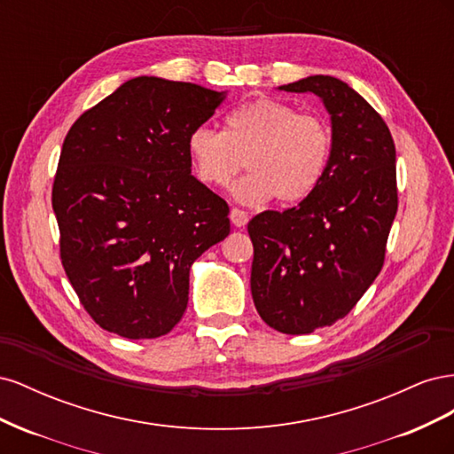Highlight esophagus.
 <instances>
[{
	"instance_id": "1",
	"label": "esophagus",
	"mask_w": 454,
	"mask_h": 454,
	"mask_svg": "<svg viewBox=\"0 0 454 454\" xmlns=\"http://www.w3.org/2000/svg\"><path fill=\"white\" fill-rule=\"evenodd\" d=\"M231 222L235 227H244L248 223V212H244L240 208H232L231 210Z\"/></svg>"
}]
</instances>
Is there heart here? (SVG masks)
I'll use <instances>...</instances> for the list:
<instances>
[{"instance_id":"1","label":"heart","mask_w":454,"mask_h":454,"mask_svg":"<svg viewBox=\"0 0 454 454\" xmlns=\"http://www.w3.org/2000/svg\"><path fill=\"white\" fill-rule=\"evenodd\" d=\"M187 153L199 180L227 187L246 164L250 172L232 185L242 202L274 197L290 204L320 185L333 155L332 125L290 104L257 98L227 115L225 132L199 127L189 134Z\"/></svg>"}]
</instances>
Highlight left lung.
I'll use <instances>...</instances> for the list:
<instances>
[{"label": "left lung", "mask_w": 454, "mask_h": 454, "mask_svg": "<svg viewBox=\"0 0 454 454\" xmlns=\"http://www.w3.org/2000/svg\"><path fill=\"white\" fill-rule=\"evenodd\" d=\"M280 89L320 96L333 130L320 185L295 208L248 223L255 309L277 332L303 335L345 318L382 269L397 212L395 145L384 119L337 77Z\"/></svg>", "instance_id": "obj_1"}]
</instances>
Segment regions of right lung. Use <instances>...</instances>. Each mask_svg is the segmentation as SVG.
Returning <instances> with one entry per match:
<instances>
[{
    "label": "right lung",
    "mask_w": 454,
    "mask_h": 454,
    "mask_svg": "<svg viewBox=\"0 0 454 454\" xmlns=\"http://www.w3.org/2000/svg\"><path fill=\"white\" fill-rule=\"evenodd\" d=\"M225 92L136 77L67 130L52 184L67 280L90 318L127 339L182 320L189 269L229 231V206L191 176L187 138Z\"/></svg>",
    "instance_id": "obj_1"
}]
</instances>
